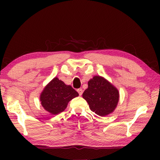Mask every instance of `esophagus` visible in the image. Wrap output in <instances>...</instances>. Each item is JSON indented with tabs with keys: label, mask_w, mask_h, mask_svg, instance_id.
I'll use <instances>...</instances> for the list:
<instances>
[{
	"label": "esophagus",
	"mask_w": 160,
	"mask_h": 160,
	"mask_svg": "<svg viewBox=\"0 0 160 160\" xmlns=\"http://www.w3.org/2000/svg\"><path fill=\"white\" fill-rule=\"evenodd\" d=\"M78 94H79V95L80 96H81L82 94V93H83V90H82V89H81V88H80V89H78Z\"/></svg>",
	"instance_id": "obj_1"
}]
</instances>
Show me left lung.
<instances>
[{
    "instance_id": "1",
    "label": "left lung",
    "mask_w": 160,
    "mask_h": 160,
    "mask_svg": "<svg viewBox=\"0 0 160 160\" xmlns=\"http://www.w3.org/2000/svg\"><path fill=\"white\" fill-rule=\"evenodd\" d=\"M91 111L96 114L104 116L113 112L118 104L119 94L104 78L94 76L88 82V88L82 94Z\"/></svg>"
}]
</instances>
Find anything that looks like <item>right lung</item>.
I'll use <instances>...</instances> for the list:
<instances>
[{
    "instance_id": "1",
    "label": "right lung",
    "mask_w": 160,
    "mask_h": 160,
    "mask_svg": "<svg viewBox=\"0 0 160 160\" xmlns=\"http://www.w3.org/2000/svg\"><path fill=\"white\" fill-rule=\"evenodd\" d=\"M79 94L70 85H66L57 78H53L46 86L40 96L41 104L51 114L63 112L68 103Z\"/></svg>"
}]
</instances>
